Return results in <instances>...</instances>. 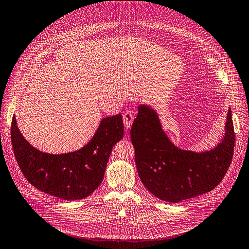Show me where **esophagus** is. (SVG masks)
<instances>
[{"label": "esophagus", "mask_w": 249, "mask_h": 249, "mask_svg": "<svg viewBox=\"0 0 249 249\" xmlns=\"http://www.w3.org/2000/svg\"><path fill=\"white\" fill-rule=\"evenodd\" d=\"M134 113L132 111H125L123 115V121H124V126L125 128H130L133 122H134Z\"/></svg>", "instance_id": "esophagus-1"}]
</instances>
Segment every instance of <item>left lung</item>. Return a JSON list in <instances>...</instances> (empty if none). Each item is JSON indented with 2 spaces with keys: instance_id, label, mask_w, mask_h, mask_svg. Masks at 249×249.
Listing matches in <instances>:
<instances>
[{
  "instance_id": "obj_1",
  "label": "left lung",
  "mask_w": 249,
  "mask_h": 249,
  "mask_svg": "<svg viewBox=\"0 0 249 249\" xmlns=\"http://www.w3.org/2000/svg\"><path fill=\"white\" fill-rule=\"evenodd\" d=\"M231 112L229 108L223 140L212 150L194 152L175 146L154 109L139 105L130 133L139 177L151 194L178 203L210 192L222 182L234 153Z\"/></svg>"
}]
</instances>
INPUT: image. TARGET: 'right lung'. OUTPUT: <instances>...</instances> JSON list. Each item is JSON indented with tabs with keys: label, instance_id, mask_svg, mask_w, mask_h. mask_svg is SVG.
<instances>
[{
	"label": "right lung",
	"instance_id": "obj_1",
	"mask_svg": "<svg viewBox=\"0 0 249 249\" xmlns=\"http://www.w3.org/2000/svg\"><path fill=\"white\" fill-rule=\"evenodd\" d=\"M124 127L122 114L105 117L82 149L49 154L25 140L14 115L11 141L18 165L34 187L64 200H78L91 195L102 183L112 148L124 137Z\"/></svg>",
	"mask_w": 249,
	"mask_h": 249
}]
</instances>
